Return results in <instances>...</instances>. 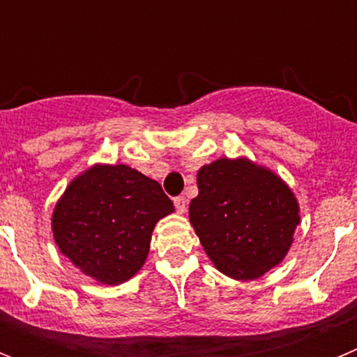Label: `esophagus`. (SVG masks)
I'll list each match as a JSON object with an SVG mask.
<instances>
[{
	"label": "esophagus",
	"mask_w": 357,
	"mask_h": 357,
	"mask_svg": "<svg viewBox=\"0 0 357 357\" xmlns=\"http://www.w3.org/2000/svg\"><path fill=\"white\" fill-rule=\"evenodd\" d=\"M175 209L178 211L181 214L185 213V209H188V200H185V197H176L175 198Z\"/></svg>",
	"instance_id": "1"
}]
</instances>
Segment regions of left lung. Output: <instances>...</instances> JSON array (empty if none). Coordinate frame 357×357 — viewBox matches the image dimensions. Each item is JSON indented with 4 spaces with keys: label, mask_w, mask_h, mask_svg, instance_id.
<instances>
[{
    "label": "left lung",
    "mask_w": 357,
    "mask_h": 357,
    "mask_svg": "<svg viewBox=\"0 0 357 357\" xmlns=\"http://www.w3.org/2000/svg\"><path fill=\"white\" fill-rule=\"evenodd\" d=\"M197 184L189 222L220 272L254 280L282 263L301 207L279 175L247 157H222L198 169Z\"/></svg>",
    "instance_id": "obj_1"
}]
</instances>
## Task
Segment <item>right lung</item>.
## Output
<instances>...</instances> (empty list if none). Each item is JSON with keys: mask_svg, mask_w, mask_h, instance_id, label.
<instances>
[{"mask_svg": "<svg viewBox=\"0 0 357 357\" xmlns=\"http://www.w3.org/2000/svg\"><path fill=\"white\" fill-rule=\"evenodd\" d=\"M173 211L157 181L127 164H94L56 202L53 238L82 273L116 286L143 268L151 232Z\"/></svg>", "mask_w": 357, "mask_h": 357, "instance_id": "obj_1", "label": "right lung"}]
</instances>
